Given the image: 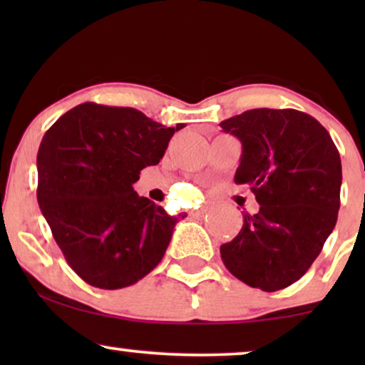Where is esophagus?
<instances>
[{
  "label": "esophagus",
  "mask_w": 365,
  "mask_h": 365,
  "mask_svg": "<svg viewBox=\"0 0 365 365\" xmlns=\"http://www.w3.org/2000/svg\"><path fill=\"white\" fill-rule=\"evenodd\" d=\"M204 211H206V209L199 207V209H196V211H192V216H201V214H204Z\"/></svg>",
  "instance_id": "esophagus-1"
}]
</instances>
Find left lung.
Segmentation results:
<instances>
[{
	"label": "left lung",
	"instance_id": "left-lung-1",
	"mask_svg": "<svg viewBox=\"0 0 365 365\" xmlns=\"http://www.w3.org/2000/svg\"><path fill=\"white\" fill-rule=\"evenodd\" d=\"M221 128L242 144L234 181L261 206L222 244V262L247 286L279 291L307 272L336 226L341 156L327 129L297 109H249Z\"/></svg>",
	"mask_w": 365,
	"mask_h": 365
}]
</instances>
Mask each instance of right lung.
Listing matches in <instances>:
<instances>
[{
    "instance_id": "right-lung-1",
    "label": "right lung",
    "mask_w": 365,
    "mask_h": 365,
    "mask_svg": "<svg viewBox=\"0 0 365 365\" xmlns=\"http://www.w3.org/2000/svg\"><path fill=\"white\" fill-rule=\"evenodd\" d=\"M166 128L134 108L83 103L64 113L38 149V202L66 262L99 289L136 284L161 262L174 226L133 184L156 166L169 139Z\"/></svg>"
}]
</instances>
